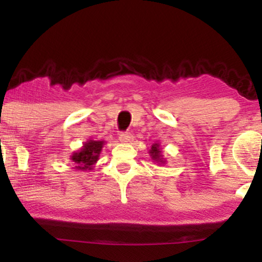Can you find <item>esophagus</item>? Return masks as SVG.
<instances>
[{
	"label": "esophagus",
	"mask_w": 262,
	"mask_h": 262,
	"mask_svg": "<svg viewBox=\"0 0 262 262\" xmlns=\"http://www.w3.org/2000/svg\"><path fill=\"white\" fill-rule=\"evenodd\" d=\"M132 139H133V134H132L130 132H122V133L119 134V140H121L122 143H129Z\"/></svg>",
	"instance_id": "34e87169"
}]
</instances>
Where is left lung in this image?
<instances>
[{"label":"left lung","instance_id":"8db88e82","mask_svg":"<svg viewBox=\"0 0 262 262\" xmlns=\"http://www.w3.org/2000/svg\"><path fill=\"white\" fill-rule=\"evenodd\" d=\"M150 154H151L152 159L156 161L160 160L161 161V151L160 149H159V145L158 144H154V145L151 146V150H150Z\"/></svg>","mask_w":262,"mask_h":262}]
</instances>
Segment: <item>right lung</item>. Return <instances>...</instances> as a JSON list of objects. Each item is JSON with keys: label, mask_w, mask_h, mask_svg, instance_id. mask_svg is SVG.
<instances>
[{"label": "right lung", "mask_w": 262, "mask_h": 262, "mask_svg": "<svg viewBox=\"0 0 262 262\" xmlns=\"http://www.w3.org/2000/svg\"><path fill=\"white\" fill-rule=\"evenodd\" d=\"M102 145H103V141H87L80 151L75 152L71 156V160L76 164L77 169L91 170L92 165L97 161L98 154H100L102 150Z\"/></svg>", "instance_id": "right-lung-1"}]
</instances>
